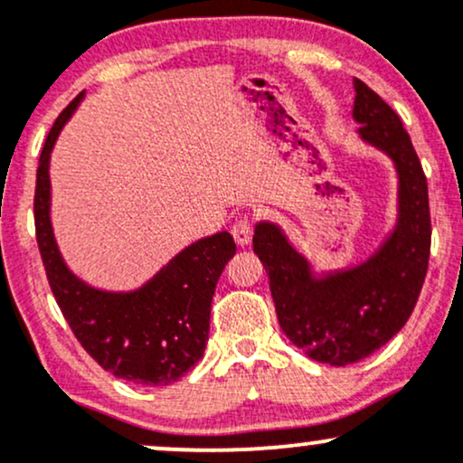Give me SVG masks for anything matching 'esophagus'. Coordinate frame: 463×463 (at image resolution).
<instances>
[{"mask_svg": "<svg viewBox=\"0 0 463 463\" xmlns=\"http://www.w3.org/2000/svg\"><path fill=\"white\" fill-rule=\"evenodd\" d=\"M231 232L237 246H248V243L252 241V222H250L248 217H241V220H237L235 224H232Z\"/></svg>", "mask_w": 463, "mask_h": 463, "instance_id": "obj_1", "label": "esophagus"}]
</instances>
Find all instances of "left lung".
Masks as SVG:
<instances>
[{
	"label": "left lung",
	"mask_w": 463,
	"mask_h": 463,
	"mask_svg": "<svg viewBox=\"0 0 463 463\" xmlns=\"http://www.w3.org/2000/svg\"><path fill=\"white\" fill-rule=\"evenodd\" d=\"M353 119L359 139L394 163L396 224L365 261L316 272L274 222L254 226L252 246L269 276L283 333L307 357L350 365L370 357L405 326L429 268L431 215L427 176L402 121L365 82L354 78Z\"/></svg>",
	"instance_id": "obj_1"
}]
</instances>
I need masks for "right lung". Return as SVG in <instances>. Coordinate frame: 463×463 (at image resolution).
Segmentation results:
<instances>
[{"label":"right lung","instance_id":"add662e5","mask_svg":"<svg viewBox=\"0 0 463 463\" xmlns=\"http://www.w3.org/2000/svg\"><path fill=\"white\" fill-rule=\"evenodd\" d=\"M82 99L84 91L58 115L36 169L34 224L47 280L78 342L106 372L137 385H169L204 354L217 279L237 246L226 231L202 237L128 291L99 289L73 274L52 226L50 161Z\"/></svg>","mask_w":463,"mask_h":463}]
</instances>
